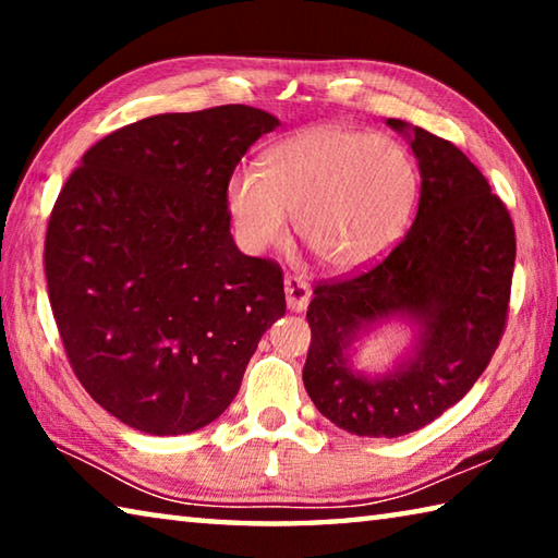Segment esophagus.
<instances>
[{"label": "esophagus", "mask_w": 558, "mask_h": 558, "mask_svg": "<svg viewBox=\"0 0 558 558\" xmlns=\"http://www.w3.org/2000/svg\"><path fill=\"white\" fill-rule=\"evenodd\" d=\"M286 298H288V307L292 313H302L307 307L310 298H313V290L302 278L298 276H288L286 278Z\"/></svg>", "instance_id": "esophagus-1"}]
</instances>
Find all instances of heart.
<instances>
[{
	"label": "heart",
	"mask_w": 558,
	"mask_h": 558,
	"mask_svg": "<svg viewBox=\"0 0 558 558\" xmlns=\"http://www.w3.org/2000/svg\"><path fill=\"white\" fill-rule=\"evenodd\" d=\"M418 169L389 137L339 122L302 128L260 155V172L235 169L226 206L245 248L266 251L288 235L319 266L344 272L386 256L411 221Z\"/></svg>",
	"instance_id": "1"
}]
</instances>
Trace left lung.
<instances>
[{"label": "left lung", "mask_w": 558, "mask_h": 558, "mask_svg": "<svg viewBox=\"0 0 558 558\" xmlns=\"http://www.w3.org/2000/svg\"><path fill=\"white\" fill-rule=\"evenodd\" d=\"M421 169L409 233L389 256L349 278L319 282L302 381L317 411L354 436L399 438L465 396L505 335L517 256L514 223L483 172L460 149L403 120ZM422 327L413 360L376 380L348 366L345 349L379 318Z\"/></svg>", "instance_id": "8db88e82"}]
</instances>
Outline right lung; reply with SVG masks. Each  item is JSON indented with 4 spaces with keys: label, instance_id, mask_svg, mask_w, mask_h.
Returning a JSON list of instances; mask_svg holds the SVG:
<instances>
[{
    "label": "right lung",
    "instance_id": "add662e5",
    "mask_svg": "<svg viewBox=\"0 0 558 558\" xmlns=\"http://www.w3.org/2000/svg\"><path fill=\"white\" fill-rule=\"evenodd\" d=\"M278 125L248 106L165 112L110 132L65 179L44 245L53 319L83 389L130 428L219 418L286 315L280 266L235 248L226 206L235 165Z\"/></svg>",
    "mask_w": 558,
    "mask_h": 558
}]
</instances>
